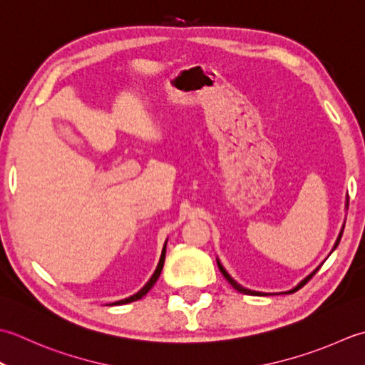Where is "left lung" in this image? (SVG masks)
<instances>
[{
  "instance_id": "left-lung-1",
  "label": "left lung",
  "mask_w": 365,
  "mask_h": 365,
  "mask_svg": "<svg viewBox=\"0 0 365 365\" xmlns=\"http://www.w3.org/2000/svg\"><path fill=\"white\" fill-rule=\"evenodd\" d=\"M340 237H341V233H340V236H339V240H337L336 245H334V249H336V247H337V245H339V242H340ZM217 264H219V269H220V272H222V274H224V277H225V279H227V280L230 282V285H232V287H233L235 289H237V292H240V293H244V294H262V293H258V292H250V289H247V288H242L241 285H237V284H236V282H235V280H233L232 277H230V274H228V272H227V271L224 269V266H222V264H220L219 262H217ZM317 271H318V269H317ZM317 271H315V272H317ZM315 272H314V274H310V276H309L307 279H304V280L301 282V284H299V285H297V287H296L294 289H292V292H289V293H294V292H297V289H299V288H302L304 285H306V284H307V282H309V280H310L312 277H314V276H315Z\"/></svg>"
}]
</instances>
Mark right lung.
Returning a JSON list of instances; mask_svg holds the SVG:
<instances>
[{
    "label": "right lung",
    "instance_id": "right-lung-1",
    "mask_svg": "<svg viewBox=\"0 0 365 365\" xmlns=\"http://www.w3.org/2000/svg\"><path fill=\"white\" fill-rule=\"evenodd\" d=\"M163 262H165V247H163V250H162V255H160V259H159V264H158V269L154 271V274H153V277L148 280V284L140 289L138 293H135L133 296H130V297H125V299H123V301H116V302H113V304H108V306H120V304H128V302H132V301H137V299H141V297H143L148 292H150V289L153 288V285L155 284V282H158V279H159V276H160V272H162V267H163Z\"/></svg>",
    "mask_w": 365,
    "mask_h": 365
}]
</instances>
